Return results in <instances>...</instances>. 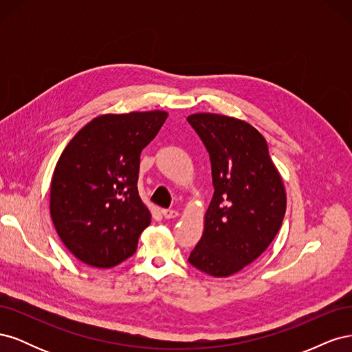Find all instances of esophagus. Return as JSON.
I'll return each mask as SVG.
<instances>
[{
    "label": "esophagus",
    "mask_w": 352,
    "mask_h": 352,
    "mask_svg": "<svg viewBox=\"0 0 352 352\" xmlns=\"http://www.w3.org/2000/svg\"><path fill=\"white\" fill-rule=\"evenodd\" d=\"M162 214L164 219H175V217H177V211L176 210H162Z\"/></svg>",
    "instance_id": "1"
}]
</instances>
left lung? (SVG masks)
<instances>
[{
  "mask_svg": "<svg viewBox=\"0 0 352 352\" xmlns=\"http://www.w3.org/2000/svg\"><path fill=\"white\" fill-rule=\"evenodd\" d=\"M188 122L210 154L214 186L204 232L188 261L228 278L257 260L278 235L286 211L283 180L267 142L250 123L212 113Z\"/></svg>",
  "mask_w": 352,
  "mask_h": 352,
  "instance_id": "1",
  "label": "left lung"
}]
</instances>
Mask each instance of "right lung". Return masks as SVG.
<instances>
[{
    "label": "right lung",
    "instance_id": "add662e5",
    "mask_svg": "<svg viewBox=\"0 0 352 352\" xmlns=\"http://www.w3.org/2000/svg\"><path fill=\"white\" fill-rule=\"evenodd\" d=\"M167 116L162 110L98 116L61 153L50 212L60 239L82 263L110 269L135 254L151 223L138 194L140 157Z\"/></svg>",
    "mask_w": 352,
    "mask_h": 352
}]
</instances>
